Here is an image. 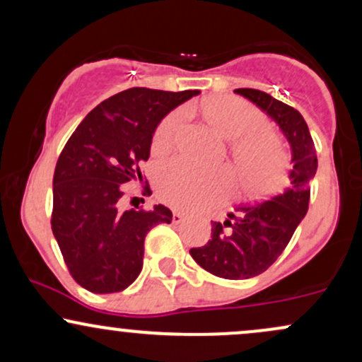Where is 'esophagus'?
<instances>
[{"label":"esophagus","mask_w":362,"mask_h":362,"mask_svg":"<svg viewBox=\"0 0 362 362\" xmlns=\"http://www.w3.org/2000/svg\"><path fill=\"white\" fill-rule=\"evenodd\" d=\"M184 219H185V216L182 214V213H173V216H172V221L175 223V224H180V223H184Z\"/></svg>","instance_id":"obj_1"}]
</instances>
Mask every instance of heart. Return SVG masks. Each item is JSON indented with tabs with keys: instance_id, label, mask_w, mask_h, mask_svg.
<instances>
[{
	"instance_id": "1",
	"label": "heart",
	"mask_w": 362,
	"mask_h": 362,
	"mask_svg": "<svg viewBox=\"0 0 362 362\" xmlns=\"http://www.w3.org/2000/svg\"><path fill=\"white\" fill-rule=\"evenodd\" d=\"M211 127L231 143V156L248 195L271 192L284 178L286 155L281 141L265 131V117L242 98L214 97L202 105ZM182 112L170 114L153 136V151L165 153L175 143ZM230 173L211 172L173 160L158 170L156 187L161 201L177 209H195L219 201L230 187Z\"/></svg>"
}]
</instances>
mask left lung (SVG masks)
<instances>
[{
	"mask_svg": "<svg viewBox=\"0 0 362 362\" xmlns=\"http://www.w3.org/2000/svg\"><path fill=\"white\" fill-rule=\"evenodd\" d=\"M236 93L255 103L279 126L291 148L288 187L267 201L235 207L223 223H211V240L190 248L192 259L223 279H250L277 260L303 221L310 202V182L318 160L308 124L293 107L269 93L238 88Z\"/></svg>",
	"mask_w": 362,
	"mask_h": 362,
	"instance_id": "obj_1",
	"label": "left lung"
}]
</instances>
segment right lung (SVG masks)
I'll return each mask as SVG.
<instances>
[{
  "label": "right lung",
  "mask_w": 362,
  "mask_h": 362,
  "mask_svg": "<svg viewBox=\"0 0 362 362\" xmlns=\"http://www.w3.org/2000/svg\"><path fill=\"white\" fill-rule=\"evenodd\" d=\"M201 91L129 88L98 103L66 143L52 178V233L78 284L97 294L117 293L143 269L144 238L172 223L163 204L122 211L124 184L143 180L141 163L156 127Z\"/></svg>",
  "instance_id": "1"
}]
</instances>
